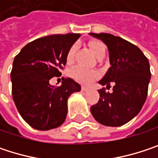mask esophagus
I'll return each instance as SVG.
<instances>
[{"instance_id":"1","label":"esophagus","mask_w":158,"mask_h":158,"mask_svg":"<svg viewBox=\"0 0 158 158\" xmlns=\"http://www.w3.org/2000/svg\"><path fill=\"white\" fill-rule=\"evenodd\" d=\"M81 89H82L83 91H88V90L89 89V88L87 87V86H81Z\"/></svg>"}]
</instances>
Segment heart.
I'll use <instances>...</instances> for the list:
<instances>
[{
  "instance_id": "1",
  "label": "heart",
  "mask_w": 158,
  "mask_h": 158,
  "mask_svg": "<svg viewBox=\"0 0 158 158\" xmlns=\"http://www.w3.org/2000/svg\"><path fill=\"white\" fill-rule=\"evenodd\" d=\"M89 48L95 56L97 58H102L105 55V46L102 42L98 41V40H92L89 44ZM77 51V46L73 45L69 50L68 51L67 54V62L69 64H71L74 61L75 55ZM71 76L75 79L79 80L83 83H89L92 81L93 79H97L99 76V73L96 70H90V69H86L81 67H76L71 70Z\"/></svg>"
}]
</instances>
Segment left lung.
Wrapping results in <instances>:
<instances>
[{"label": "left lung", "instance_id": "8db88e82", "mask_svg": "<svg viewBox=\"0 0 158 158\" xmlns=\"http://www.w3.org/2000/svg\"><path fill=\"white\" fill-rule=\"evenodd\" d=\"M90 35L101 39L108 48L110 69L99 81L102 85L114 83L112 92L99 89L100 100L90 107L94 119L106 126H121L135 117L146 100L151 78L147 57L134 44L110 34Z\"/></svg>", "mask_w": 158, "mask_h": 158}]
</instances>
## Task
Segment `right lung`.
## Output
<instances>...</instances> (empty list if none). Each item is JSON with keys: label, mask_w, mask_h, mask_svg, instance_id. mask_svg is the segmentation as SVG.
Listing matches in <instances>:
<instances>
[{"label": "right lung", "mask_w": 158, "mask_h": 158, "mask_svg": "<svg viewBox=\"0 0 158 158\" xmlns=\"http://www.w3.org/2000/svg\"><path fill=\"white\" fill-rule=\"evenodd\" d=\"M79 34L52 35L37 38L22 48L11 71L12 93L22 118L33 128L47 131L60 126L68 113V99L80 90L72 79L61 86L49 84L59 77L67 63V54Z\"/></svg>", "instance_id": "right-lung-1"}]
</instances>
